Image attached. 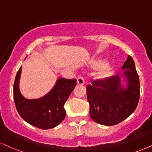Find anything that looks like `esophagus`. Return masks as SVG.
<instances>
[{
    "label": "esophagus",
    "instance_id": "esophagus-1",
    "mask_svg": "<svg viewBox=\"0 0 152 152\" xmlns=\"http://www.w3.org/2000/svg\"><path fill=\"white\" fill-rule=\"evenodd\" d=\"M77 83L78 85H83L85 83V79L84 78L82 77V76H79L77 78Z\"/></svg>",
    "mask_w": 152,
    "mask_h": 152
}]
</instances>
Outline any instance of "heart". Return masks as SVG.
Here are the masks:
<instances>
[{
  "instance_id": "1",
  "label": "heart",
  "mask_w": 152,
  "mask_h": 152,
  "mask_svg": "<svg viewBox=\"0 0 152 152\" xmlns=\"http://www.w3.org/2000/svg\"><path fill=\"white\" fill-rule=\"evenodd\" d=\"M90 65L94 69H99L98 78L101 80L107 79L114 74V68L111 65L107 64L106 59L94 60L91 62Z\"/></svg>"
}]
</instances>
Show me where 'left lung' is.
I'll return each mask as SVG.
<instances>
[{"mask_svg":"<svg viewBox=\"0 0 152 152\" xmlns=\"http://www.w3.org/2000/svg\"><path fill=\"white\" fill-rule=\"evenodd\" d=\"M121 70L124 71L121 75L94 81L86 87L90 117L96 123L105 126L118 124L137 108L140 83L135 64L130 56Z\"/></svg>","mask_w":152,"mask_h":152,"instance_id":"8db88e82","label":"left lung"}]
</instances>
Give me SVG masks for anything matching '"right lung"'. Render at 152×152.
<instances>
[{"label": "right lung", "instance_id": "right-lung-1", "mask_svg": "<svg viewBox=\"0 0 152 152\" xmlns=\"http://www.w3.org/2000/svg\"><path fill=\"white\" fill-rule=\"evenodd\" d=\"M22 66L17 73L13 85V99L19 115L27 123L41 129L58 126L66 116L64 104L76 85V79L57 78L54 86L39 99H28L19 88Z\"/></svg>", "mask_w": 152, "mask_h": 152}]
</instances>
